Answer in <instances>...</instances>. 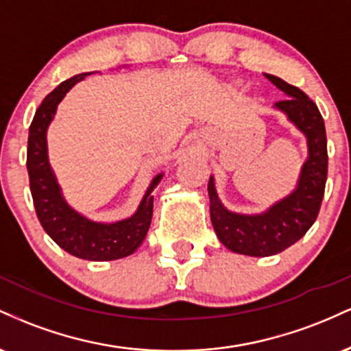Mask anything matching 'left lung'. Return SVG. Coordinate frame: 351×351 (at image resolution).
Masks as SVG:
<instances>
[{"mask_svg":"<svg viewBox=\"0 0 351 351\" xmlns=\"http://www.w3.org/2000/svg\"><path fill=\"white\" fill-rule=\"evenodd\" d=\"M285 100L276 104L297 130L307 138V160L291 195L257 215L229 211L217 196L215 178L209 176L208 195L211 223L217 239L229 251L244 256L267 257L295 244L315 223L327 183L328 155L325 123L318 107L299 87L272 74H264Z\"/></svg>","mask_w":351,"mask_h":351,"instance_id":"1","label":"left lung"}]
</instances>
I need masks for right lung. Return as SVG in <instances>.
Segmentation results:
<instances>
[{"instance_id": "1", "label": "right lung", "mask_w": 351, "mask_h": 351, "mask_svg": "<svg viewBox=\"0 0 351 351\" xmlns=\"http://www.w3.org/2000/svg\"><path fill=\"white\" fill-rule=\"evenodd\" d=\"M90 74L84 72L64 80L43 100L29 127L26 167L36 215L51 239L79 259L115 261L134 254L143 243L153 215L152 191L162 181L163 173L152 180L136 211L127 219L99 223L80 215L67 203L47 156V128L54 120L60 100Z\"/></svg>"}]
</instances>
